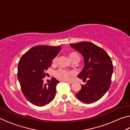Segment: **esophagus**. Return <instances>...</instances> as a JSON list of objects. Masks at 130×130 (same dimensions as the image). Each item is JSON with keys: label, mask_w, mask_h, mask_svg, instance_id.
<instances>
[{"label": "esophagus", "mask_w": 130, "mask_h": 130, "mask_svg": "<svg viewBox=\"0 0 130 130\" xmlns=\"http://www.w3.org/2000/svg\"><path fill=\"white\" fill-rule=\"evenodd\" d=\"M66 82L68 84H73V81H66Z\"/></svg>", "instance_id": "34e87169"}]
</instances>
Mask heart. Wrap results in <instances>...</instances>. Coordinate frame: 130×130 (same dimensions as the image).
I'll return each mask as SVG.
<instances>
[{
    "instance_id": "heart-1",
    "label": "heart",
    "mask_w": 130,
    "mask_h": 130,
    "mask_svg": "<svg viewBox=\"0 0 130 130\" xmlns=\"http://www.w3.org/2000/svg\"><path fill=\"white\" fill-rule=\"evenodd\" d=\"M69 57L71 60L76 58H79L78 54L74 52H70L69 53ZM58 60V57L57 56L55 57L52 61L53 63H56ZM73 74L72 71H69L63 69H59L55 72L54 75L56 77L60 80H67L69 78L70 76Z\"/></svg>"
}]
</instances>
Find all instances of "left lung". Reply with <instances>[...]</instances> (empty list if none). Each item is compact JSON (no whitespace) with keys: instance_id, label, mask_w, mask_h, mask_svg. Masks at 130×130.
I'll use <instances>...</instances> for the list:
<instances>
[{"instance_id":"obj_1","label":"left lung","mask_w":130,"mask_h":130,"mask_svg":"<svg viewBox=\"0 0 130 130\" xmlns=\"http://www.w3.org/2000/svg\"><path fill=\"white\" fill-rule=\"evenodd\" d=\"M70 46L82 54L85 66L77 76L85 85L76 96L81 102L92 103L100 99L109 89L113 73V65L107 53L89 42L70 43Z\"/></svg>"}]
</instances>
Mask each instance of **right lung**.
Returning a JSON list of instances; mask_svg holds the SVG:
<instances>
[{"mask_svg": "<svg viewBox=\"0 0 130 130\" xmlns=\"http://www.w3.org/2000/svg\"><path fill=\"white\" fill-rule=\"evenodd\" d=\"M61 49L60 46L38 45L28 50L19 60L18 78L22 92L28 102L38 107L49 104L54 98L59 83L52 77L51 82L43 84L42 78L52 65V60Z\"/></svg>", "mask_w": 130, "mask_h": 130, "instance_id": "add662e5", "label": "right lung"}]
</instances>
